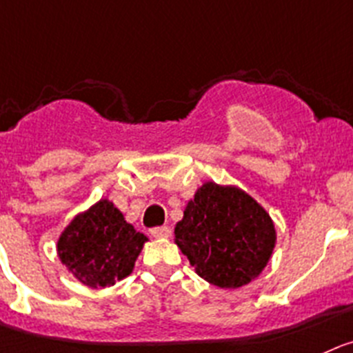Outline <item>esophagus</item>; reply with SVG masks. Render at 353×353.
Returning <instances> with one entry per match:
<instances>
[{
	"mask_svg": "<svg viewBox=\"0 0 353 353\" xmlns=\"http://www.w3.org/2000/svg\"><path fill=\"white\" fill-rule=\"evenodd\" d=\"M170 235H172V230L169 226H158V228L151 230V236L154 239H169Z\"/></svg>",
	"mask_w": 353,
	"mask_h": 353,
	"instance_id": "esophagus-1",
	"label": "esophagus"
}]
</instances>
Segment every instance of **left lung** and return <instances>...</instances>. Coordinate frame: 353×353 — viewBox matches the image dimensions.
<instances>
[{"instance_id":"8db88e82","label":"left lung","mask_w":353,"mask_h":353,"mask_svg":"<svg viewBox=\"0 0 353 353\" xmlns=\"http://www.w3.org/2000/svg\"><path fill=\"white\" fill-rule=\"evenodd\" d=\"M174 235L196 275L221 289L258 279L276 243L265 207L242 188L214 181L203 183L186 203Z\"/></svg>"}]
</instances>
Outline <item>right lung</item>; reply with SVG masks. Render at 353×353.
Wrapping results in <instances>:
<instances>
[{
	"label": "right lung",
	"mask_w": 353,
	"mask_h": 353,
	"mask_svg": "<svg viewBox=\"0 0 353 353\" xmlns=\"http://www.w3.org/2000/svg\"><path fill=\"white\" fill-rule=\"evenodd\" d=\"M137 232L111 200L101 199L72 217L57 240V256L77 281L104 289L130 275L143 245Z\"/></svg>",
	"instance_id": "obj_1"
}]
</instances>
